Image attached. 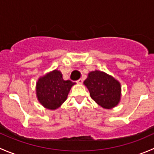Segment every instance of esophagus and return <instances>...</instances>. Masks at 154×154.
Masks as SVG:
<instances>
[{"mask_svg":"<svg viewBox=\"0 0 154 154\" xmlns=\"http://www.w3.org/2000/svg\"><path fill=\"white\" fill-rule=\"evenodd\" d=\"M83 79H79V80L77 81V83H79V84H82V83H83Z\"/></svg>","mask_w":154,"mask_h":154,"instance_id":"obj_1","label":"esophagus"}]
</instances>
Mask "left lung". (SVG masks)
<instances>
[{
    "instance_id": "obj_1",
    "label": "left lung",
    "mask_w": 154,
    "mask_h": 154,
    "mask_svg": "<svg viewBox=\"0 0 154 154\" xmlns=\"http://www.w3.org/2000/svg\"><path fill=\"white\" fill-rule=\"evenodd\" d=\"M84 84L88 88L91 98L103 108H112L120 101V83L103 71L90 72Z\"/></svg>"
}]
</instances>
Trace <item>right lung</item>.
<instances>
[{
    "mask_svg": "<svg viewBox=\"0 0 154 154\" xmlns=\"http://www.w3.org/2000/svg\"><path fill=\"white\" fill-rule=\"evenodd\" d=\"M75 83L64 80L60 71L54 70L38 79L36 94L38 101L49 109H55L67 99L71 86Z\"/></svg>",
    "mask_w": 154,
    "mask_h": 154,
    "instance_id": "1",
    "label": "right lung"
}]
</instances>
